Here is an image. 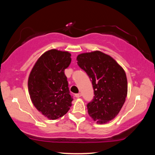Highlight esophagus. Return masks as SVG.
<instances>
[{
    "instance_id": "1",
    "label": "esophagus",
    "mask_w": 155,
    "mask_h": 155,
    "mask_svg": "<svg viewBox=\"0 0 155 155\" xmlns=\"http://www.w3.org/2000/svg\"><path fill=\"white\" fill-rule=\"evenodd\" d=\"M82 96V94H81V93H78V94H75V97L76 98H80V97Z\"/></svg>"
}]
</instances>
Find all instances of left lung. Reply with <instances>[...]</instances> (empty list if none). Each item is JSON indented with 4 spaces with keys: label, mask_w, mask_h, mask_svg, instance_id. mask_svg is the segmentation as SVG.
<instances>
[{
    "label": "left lung",
    "mask_w": 155,
    "mask_h": 155,
    "mask_svg": "<svg viewBox=\"0 0 155 155\" xmlns=\"http://www.w3.org/2000/svg\"><path fill=\"white\" fill-rule=\"evenodd\" d=\"M77 60L92 81L94 96L87 105L89 115L98 124L109 122L117 116L126 101L125 71L111 56L98 51L78 54Z\"/></svg>",
    "instance_id": "obj_1"
}]
</instances>
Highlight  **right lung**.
I'll return each mask as SVG.
<instances>
[{
  "label": "right lung",
  "instance_id": "obj_1",
  "mask_svg": "<svg viewBox=\"0 0 155 155\" xmlns=\"http://www.w3.org/2000/svg\"><path fill=\"white\" fill-rule=\"evenodd\" d=\"M68 51L51 49L38 59L30 72L28 89L35 108L49 120H57L69 111L70 95L65 69L71 63Z\"/></svg>",
  "mask_w": 155,
  "mask_h": 155
}]
</instances>
